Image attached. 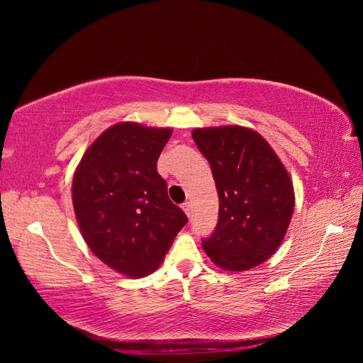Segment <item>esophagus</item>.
<instances>
[{
    "mask_svg": "<svg viewBox=\"0 0 363 363\" xmlns=\"http://www.w3.org/2000/svg\"><path fill=\"white\" fill-rule=\"evenodd\" d=\"M182 209H184V212H186L187 217L190 218L191 217V204L190 203H184L182 204Z\"/></svg>",
    "mask_w": 363,
    "mask_h": 363,
    "instance_id": "esophagus-1",
    "label": "esophagus"
}]
</instances>
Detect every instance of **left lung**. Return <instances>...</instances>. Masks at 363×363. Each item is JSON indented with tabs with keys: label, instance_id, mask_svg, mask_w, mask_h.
<instances>
[{
	"label": "left lung",
	"instance_id": "obj_1",
	"mask_svg": "<svg viewBox=\"0 0 363 363\" xmlns=\"http://www.w3.org/2000/svg\"><path fill=\"white\" fill-rule=\"evenodd\" d=\"M194 140L209 160L220 212L203 248L215 265L246 272L279 248L290 225L295 191L281 159L256 130L198 128Z\"/></svg>",
	"mask_w": 363,
	"mask_h": 363
}]
</instances>
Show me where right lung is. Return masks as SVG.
Returning <instances> with one entry per match:
<instances>
[{
  "label": "right lung",
  "instance_id": "1",
  "mask_svg": "<svg viewBox=\"0 0 363 363\" xmlns=\"http://www.w3.org/2000/svg\"><path fill=\"white\" fill-rule=\"evenodd\" d=\"M172 133L117 123L89 146L73 176V207L84 240L99 260L129 277L157 269L187 223L157 173Z\"/></svg>",
  "mask_w": 363,
  "mask_h": 363
}]
</instances>
